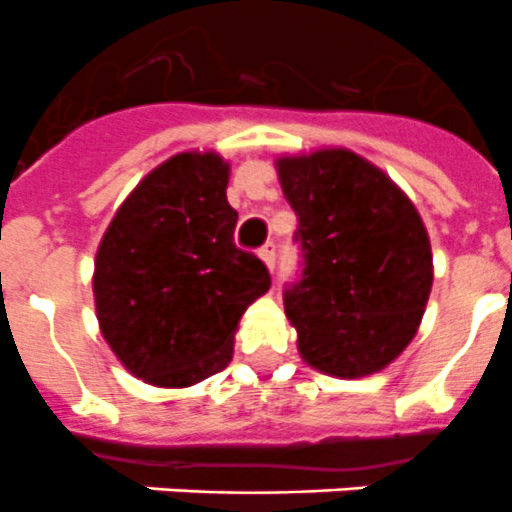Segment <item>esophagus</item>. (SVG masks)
<instances>
[{"mask_svg":"<svg viewBox=\"0 0 512 512\" xmlns=\"http://www.w3.org/2000/svg\"><path fill=\"white\" fill-rule=\"evenodd\" d=\"M259 256H261V261H264V264H266V269L274 271V259H277V246H274V243L269 241L264 248H261Z\"/></svg>","mask_w":512,"mask_h":512,"instance_id":"esophagus-1","label":"esophagus"}]
</instances>
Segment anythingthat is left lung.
<instances>
[{"label": "left lung", "instance_id": "1", "mask_svg": "<svg viewBox=\"0 0 512 512\" xmlns=\"http://www.w3.org/2000/svg\"><path fill=\"white\" fill-rule=\"evenodd\" d=\"M302 279L284 292L297 351L338 379L377 374L408 348L433 287L431 238L410 197L348 148L279 156Z\"/></svg>", "mask_w": 512, "mask_h": 512}]
</instances>
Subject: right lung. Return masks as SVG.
Listing matches in <instances>:
<instances>
[{"instance_id": "add662e5", "label": "right lung", "mask_w": 512, "mask_h": 512, "mask_svg": "<svg viewBox=\"0 0 512 512\" xmlns=\"http://www.w3.org/2000/svg\"><path fill=\"white\" fill-rule=\"evenodd\" d=\"M228 179L220 153H176L140 179L99 241V330L153 387H192L225 369L243 312L271 287L266 266L233 243Z\"/></svg>"}]
</instances>
